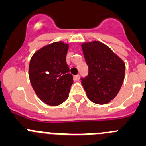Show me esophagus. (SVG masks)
I'll return each mask as SVG.
<instances>
[{
    "label": "esophagus",
    "instance_id": "obj_1",
    "mask_svg": "<svg viewBox=\"0 0 146 146\" xmlns=\"http://www.w3.org/2000/svg\"><path fill=\"white\" fill-rule=\"evenodd\" d=\"M74 81H78L80 79V76L79 75H76V76H74Z\"/></svg>",
    "mask_w": 146,
    "mask_h": 146
}]
</instances>
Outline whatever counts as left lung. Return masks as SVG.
<instances>
[{
    "label": "left lung",
    "mask_w": 146,
    "mask_h": 146,
    "mask_svg": "<svg viewBox=\"0 0 146 146\" xmlns=\"http://www.w3.org/2000/svg\"><path fill=\"white\" fill-rule=\"evenodd\" d=\"M89 74L81 78L89 99L106 104L115 98L124 80L125 64L106 44L98 40L81 44Z\"/></svg>",
    "instance_id": "1"
}]
</instances>
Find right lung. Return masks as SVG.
<instances>
[{"instance_id": "right-lung-1", "label": "right lung", "mask_w": 146, "mask_h": 146, "mask_svg": "<svg viewBox=\"0 0 146 146\" xmlns=\"http://www.w3.org/2000/svg\"><path fill=\"white\" fill-rule=\"evenodd\" d=\"M68 48L64 42H54L38 50L30 61L31 85L38 97L48 106H59L69 96L73 79L66 62Z\"/></svg>"}]
</instances>
